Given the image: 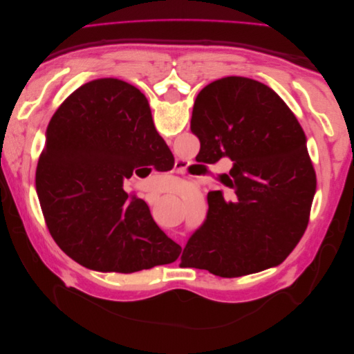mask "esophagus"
Here are the masks:
<instances>
[{
    "mask_svg": "<svg viewBox=\"0 0 354 354\" xmlns=\"http://www.w3.org/2000/svg\"><path fill=\"white\" fill-rule=\"evenodd\" d=\"M186 168V164L181 162V160H176V173H183Z\"/></svg>",
    "mask_w": 354,
    "mask_h": 354,
    "instance_id": "34e87169",
    "label": "esophagus"
}]
</instances>
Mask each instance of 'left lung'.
I'll list each match as a JSON object with an SVG mask.
<instances>
[{
  "label": "left lung",
  "instance_id": "left-lung-1",
  "mask_svg": "<svg viewBox=\"0 0 354 354\" xmlns=\"http://www.w3.org/2000/svg\"><path fill=\"white\" fill-rule=\"evenodd\" d=\"M190 130L214 160L233 167L221 181L234 190L208 198L202 226L181 264L236 277L281 264L301 239L316 190L306 136L286 103L267 85L227 77L202 88Z\"/></svg>",
  "mask_w": 354,
  "mask_h": 354
}]
</instances>
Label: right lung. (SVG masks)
Instances as JSON below:
<instances>
[{
    "label": "right lung",
    "mask_w": 354,
    "mask_h": 354,
    "mask_svg": "<svg viewBox=\"0 0 354 354\" xmlns=\"http://www.w3.org/2000/svg\"><path fill=\"white\" fill-rule=\"evenodd\" d=\"M145 94L121 80H94L53 115L35 185L53 239L99 272L133 273L177 260L181 246L122 189L164 145Z\"/></svg>",
    "instance_id": "1"
}]
</instances>
